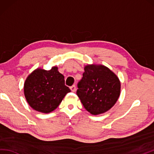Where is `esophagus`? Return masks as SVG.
<instances>
[{
  "instance_id": "1",
  "label": "esophagus",
  "mask_w": 154,
  "mask_h": 154,
  "mask_svg": "<svg viewBox=\"0 0 154 154\" xmlns=\"http://www.w3.org/2000/svg\"><path fill=\"white\" fill-rule=\"evenodd\" d=\"M70 90H71V91H72V92H74L75 91H76V86H74V85H73V86H72L70 87Z\"/></svg>"
}]
</instances>
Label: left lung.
I'll return each instance as SVG.
<instances>
[{"label": "left lung", "instance_id": "obj_1", "mask_svg": "<svg viewBox=\"0 0 154 154\" xmlns=\"http://www.w3.org/2000/svg\"><path fill=\"white\" fill-rule=\"evenodd\" d=\"M78 83L76 94L91 114L100 115L109 110L120 95L118 77L103 65H88Z\"/></svg>", "mask_w": 154, "mask_h": 154}]
</instances>
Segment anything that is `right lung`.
Returning <instances> with one entry per match:
<instances>
[{
  "label": "right lung",
  "mask_w": 154,
  "mask_h": 154,
  "mask_svg": "<svg viewBox=\"0 0 154 154\" xmlns=\"http://www.w3.org/2000/svg\"><path fill=\"white\" fill-rule=\"evenodd\" d=\"M70 91L64 84V76L56 66L50 70L36 69L24 84V95L30 107L44 113L57 109Z\"/></svg>",
  "instance_id": "obj_1"
}]
</instances>
